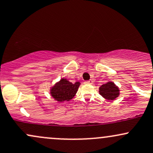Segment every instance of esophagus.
<instances>
[{
	"mask_svg": "<svg viewBox=\"0 0 153 153\" xmlns=\"http://www.w3.org/2000/svg\"><path fill=\"white\" fill-rule=\"evenodd\" d=\"M92 83H93L92 80H88V81L85 82V84H89V85H91V84H92Z\"/></svg>",
	"mask_w": 153,
	"mask_h": 153,
	"instance_id": "obj_1",
	"label": "esophagus"
}]
</instances>
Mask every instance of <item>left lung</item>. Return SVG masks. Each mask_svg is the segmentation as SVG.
Returning <instances> with one entry per match:
<instances>
[{
	"label": "left lung",
	"instance_id": "1",
	"mask_svg": "<svg viewBox=\"0 0 153 153\" xmlns=\"http://www.w3.org/2000/svg\"><path fill=\"white\" fill-rule=\"evenodd\" d=\"M99 94L106 100L114 101L120 94L119 87L112 81H108L99 87Z\"/></svg>",
	"mask_w": 153,
	"mask_h": 153
}]
</instances>
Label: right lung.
<instances>
[{
  "label": "right lung",
  "instance_id": "obj_1",
  "mask_svg": "<svg viewBox=\"0 0 153 153\" xmlns=\"http://www.w3.org/2000/svg\"><path fill=\"white\" fill-rule=\"evenodd\" d=\"M80 85L79 81L72 83L66 78H61L50 88V94L57 102L69 101L75 96Z\"/></svg>",
  "mask_w": 153,
  "mask_h": 153
}]
</instances>
